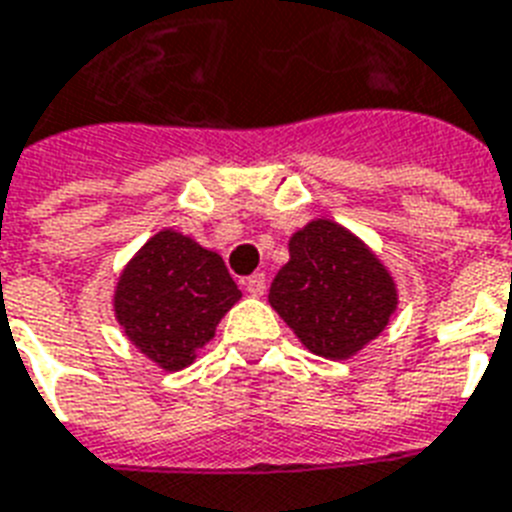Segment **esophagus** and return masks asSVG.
Returning a JSON list of instances; mask_svg holds the SVG:
<instances>
[{
  "label": "esophagus",
  "mask_w": 512,
  "mask_h": 512,
  "mask_svg": "<svg viewBox=\"0 0 512 512\" xmlns=\"http://www.w3.org/2000/svg\"><path fill=\"white\" fill-rule=\"evenodd\" d=\"M249 297H263L265 294V273H255V276L247 278V284H244Z\"/></svg>",
  "instance_id": "34e87169"
}]
</instances>
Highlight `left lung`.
<instances>
[{
  "label": "left lung",
  "mask_w": 512,
  "mask_h": 512,
  "mask_svg": "<svg viewBox=\"0 0 512 512\" xmlns=\"http://www.w3.org/2000/svg\"><path fill=\"white\" fill-rule=\"evenodd\" d=\"M268 302L305 350L350 360L389 326L400 289L360 236L313 218L289 236V263L273 278Z\"/></svg>",
  "instance_id": "obj_1"
}]
</instances>
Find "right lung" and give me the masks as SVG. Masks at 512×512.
Masks as SVG:
<instances>
[{"label":"right lung","mask_w":512,"mask_h":512,"mask_svg":"<svg viewBox=\"0 0 512 512\" xmlns=\"http://www.w3.org/2000/svg\"><path fill=\"white\" fill-rule=\"evenodd\" d=\"M242 299L223 257L176 228H160L123 265L112 313L141 355L162 371H184Z\"/></svg>","instance_id":"right-lung-1"}]
</instances>
